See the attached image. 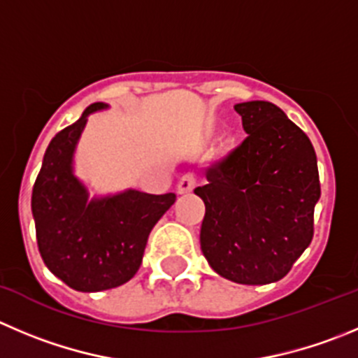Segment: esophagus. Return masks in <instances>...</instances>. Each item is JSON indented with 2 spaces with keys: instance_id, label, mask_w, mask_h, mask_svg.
Listing matches in <instances>:
<instances>
[{
  "instance_id": "esophagus-1",
  "label": "esophagus",
  "mask_w": 358,
  "mask_h": 358,
  "mask_svg": "<svg viewBox=\"0 0 358 358\" xmlns=\"http://www.w3.org/2000/svg\"><path fill=\"white\" fill-rule=\"evenodd\" d=\"M195 186H196V176H195V173H185V176L181 177L179 185H177V192L181 193V195H185V193L192 192Z\"/></svg>"
}]
</instances>
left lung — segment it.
<instances>
[{
	"instance_id": "obj_1",
	"label": "left lung",
	"mask_w": 358,
	"mask_h": 358,
	"mask_svg": "<svg viewBox=\"0 0 358 358\" xmlns=\"http://www.w3.org/2000/svg\"><path fill=\"white\" fill-rule=\"evenodd\" d=\"M234 108L248 137L195 188L206 203L200 248L223 278L268 285L285 278L311 244L318 163L308 135L278 105L255 100Z\"/></svg>"
}]
</instances>
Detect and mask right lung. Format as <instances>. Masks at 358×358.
<instances>
[{
  "label": "right lung",
  "instance_id": "right-lung-1",
  "mask_svg": "<svg viewBox=\"0 0 358 358\" xmlns=\"http://www.w3.org/2000/svg\"><path fill=\"white\" fill-rule=\"evenodd\" d=\"M90 105L79 121L56 134L43 155L31 195L36 243L43 264L77 292H101L130 281L142 264L152 227L176 202V193L137 189L96 196L73 173V155Z\"/></svg>",
  "mask_w": 358,
  "mask_h": 358
}]
</instances>
